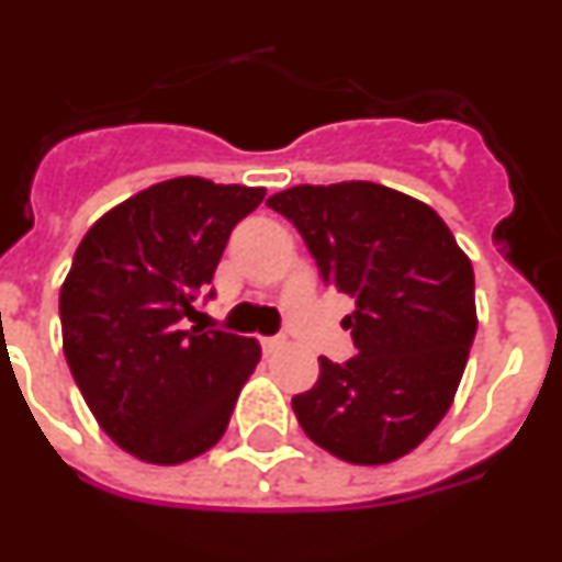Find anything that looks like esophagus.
<instances>
[{
  "instance_id": "esophagus-1",
  "label": "esophagus",
  "mask_w": 562,
  "mask_h": 562,
  "mask_svg": "<svg viewBox=\"0 0 562 562\" xmlns=\"http://www.w3.org/2000/svg\"><path fill=\"white\" fill-rule=\"evenodd\" d=\"M284 346H286V337H261V349H265L267 355L284 349Z\"/></svg>"
}]
</instances>
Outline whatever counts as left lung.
<instances>
[{"label":"left lung","mask_w":562,"mask_h":562,"mask_svg":"<svg viewBox=\"0 0 562 562\" xmlns=\"http://www.w3.org/2000/svg\"><path fill=\"white\" fill-rule=\"evenodd\" d=\"M267 205L284 213L324 284L355 297L342 317L357 357H321V376L292 411L317 448L351 464L402 459L441 422L464 374L475 278L439 213L376 182L295 186Z\"/></svg>","instance_id":"left-lung-1"}]
</instances>
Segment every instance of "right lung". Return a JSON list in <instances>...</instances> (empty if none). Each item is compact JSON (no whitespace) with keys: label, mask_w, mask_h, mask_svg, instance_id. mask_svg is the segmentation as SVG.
Here are the masks:
<instances>
[{"label":"right lung","mask_w":562,"mask_h":562,"mask_svg":"<svg viewBox=\"0 0 562 562\" xmlns=\"http://www.w3.org/2000/svg\"><path fill=\"white\" fill-rule=\"evenodd\" d=\"M265 193L177 177L114 205L78 245L58 297L64 357L103 434L134 459L182 464L225 436L261 346L182 321Z\"/></svg>","instance_id":"add662e5"}]
</instances>
